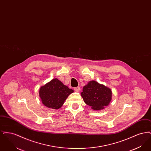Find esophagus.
Listing matches in <instances>:
<instances>
[{
  "label": "esophagus",
  "mask_w": 151,
  "mask_h": 151,
  "mask_svg": "<svg viewBox=\"0 0 151 151\" xmlns=\"http://www.w3.org/2000/svg\"><path fill=\"white\" fill-rule=\"evenodd\" d=\"M80 87L79 86H78V87H75V88H74V90L76 91V92H79L80 91Z\"/></svg>",
  "instance_id": "esophagus-1"
}]
</instances>
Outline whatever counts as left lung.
<instances>
[{"label":"left lung","instance_id":"left-lung-1","mask_svg":"<svg viewBox=\"0 0 151 151\" xmlns=\"http://www.w3.org/2000/svg\"><path fill=\"white\" fill-rule=\"evenodd\" d=\"M81 96L86 105L94 110L104 109L112 99L111 89L97 81L92 80L83 88Z\"/></svg>","mask_w":151,"mask_h":151}]
</instances>
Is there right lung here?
Here are the masks:
<instances>
[{
  "mask_svg": "<svg viewBox=\"0 0 151 151\" xmlns=\"http://www.w3.org/2000/svg\"><path fill=\"white\" fill-rule=\"evenodd\" d=\"M73 92L59 80L55 78L41 86L39 96L45 106L58 110L63 106L68 96Z\"/></svg>",
  "mask_w": 151,
  "mask_h": 151,
  "instance_id": "obj_1",
  "label": "right lung"
}]
</instances>
